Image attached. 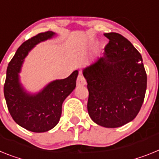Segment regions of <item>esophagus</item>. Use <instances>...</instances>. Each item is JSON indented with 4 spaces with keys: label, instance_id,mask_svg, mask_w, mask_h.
Instances as JSON below:
<instances>
[{
    "label": "esophagus",
    "instance_id": "1",
    "mask_svg": "<svg viewBox=\"0 0 159 159\" xmlns=\"http://www.w3.org/2000/svg\"><path fill=\"white\" fill-rule=\"evenodd\" d=\"M86 85V81H85L83 75L81 74V73H80L78 77V79H77V85L78 86H82V85Z\"/></svg>",
    "mask_w": 159,
    "mask_h": 159
}]
</instances>
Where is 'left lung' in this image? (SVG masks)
Listing matches in <instances>:
<instances>
[{
    "mask_svg": "<svg viewBox=\"0 0 159 159\" xmlns=\"http://www.w3.org/2000/svg\"><path fill=\"white\" fill-rule=\"evenodd\" d=\"M109 39L103 57L83 69L89 90L87 110L95 123L120 127L139 114L146 90L143 58L123 36L104 34Z\"/></svg>",
    "mask_w": 159,
    "mask_h": 159,
    "instance_id": "1",
    "label": "left lung"
}]
</instances>
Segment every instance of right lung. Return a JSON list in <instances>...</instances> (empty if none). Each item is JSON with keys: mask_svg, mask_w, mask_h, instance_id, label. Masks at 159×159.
Returning <instances> with one entry per match:
<instances>
[{"mask_svg": "<svg viewBox=\"0 0 159 159\" xmlns=\"http://www.w3.org/2000/svg\"><path fill=\"white\" fill-rule=\"evenodd\" d=\"M55 35L54 32L47 31L25 41L7 68L4 94L9 113L16 123L35 133L50 130L58 123L63 102L75 89L78 75L75 70L68 78L52 81L35 93L28 92L20 83L19 74L29 52Z\"/></svg>", "mask_w": 159, "mask_h": 159, "instance_id": "add662e5", "label": "right lung"}]
</instances>
